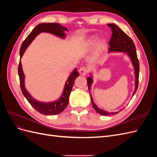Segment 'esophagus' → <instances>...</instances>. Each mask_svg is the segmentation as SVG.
Here are the masks:
<instances>
[{"mask_svg":"<svg viewBox=\"0 0 157 157\" xmlns=\"http://www.w3.org/2000/svg\"><path fill=\"white\" fill-rule=\"evenodd\" d=\"M88 72V69L86 67H82L81 68H80V69H79L80 74L82 75V76L86 75Z\"/></svg>","mask_w":157,"mask_h":157,"instance_id":"obj_1","label":"esophagus"}]
</instances>
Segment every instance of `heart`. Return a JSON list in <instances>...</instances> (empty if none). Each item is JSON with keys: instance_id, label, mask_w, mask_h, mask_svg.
<instances>
[{"instance_id": "1", "label": "heart", "mask_w": 157, "mask_h": 157, "mask_svg": "<svg viewBox=\"0 0 157 157\" xmlns=\"http://www.w3.org/2000/svg\"><path fill=\"white\" fill-rule=\"evenodd\" d=\"M97 39H98L97 36H93V37H92V39L89 40V42H88L89 45H91V46L94 45L95 43H96ZM103 46V44L102 43L101 44V46Z\"/></svg>"}]
</instances>
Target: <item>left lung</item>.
Returning <instances> with one entry per match:
<instances>
[{
    "label": "left lung",
    "instance_id": "1",
    "mask_svg": "<svg viewBox=\"0 0 157 157\" xmlns=\"http://www.w3.org/2000/svg\"><path fill=\"white\" fill-rule=\"evenodd\" d=\"M108 26L111 28L112 31V36L109 41V44L110 48H109V52H125V53L129 56L130 58L133 66L134 67V74H135V84L136 87L134 92L133 93V96L136 92V90L138 87V83H139V73H140V63L139 60L137 59V56L136 54V48L134 42L132 40L130 36H128L126 33L122 31L119 27L116 25L114 23H109ZM91 76L88 77L87 78V83L89 91H90V88H91L92 84L93 82L92 77ZM91 102L92 104V106L94 109L96 110L99 114L101 115H114V114H117L119 111L118 112H114V113H108L106 111H104L101 109H99L96 104L94 103L93 101V98L91 95Z\"/></svg>",
    "mask_w": 157,
    "mask_h": 157
}]
</instances>
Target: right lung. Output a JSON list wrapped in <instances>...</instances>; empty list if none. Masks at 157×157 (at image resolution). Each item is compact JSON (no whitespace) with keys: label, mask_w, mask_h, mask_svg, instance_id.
Wrapping results in <instances>:
<instances>
[{"label":"right lung","mask_w":157,"mask_h":157,"mask_svg":"<svg viewBox=\"0 0 157 157\" xmlns=\"http://www.w3.org/2000/svg\"><path fill=\"white\" fill-rule=\"evenodd\" d=\"M66 31H68L67 28L63 27L58 23H42L36 25L30 33V34L27 36L25 40L23 42L20 51V58H22L28 46L31 43V42L34 40L35 38L38 35L40 34V33H49L57 36L60 37L61 39H65L66 36ZM18 75L19 77H20V87L23 96L25 97L28 102L31 104L33 108L36 109L38 112L45 115H58V114L61 113L64 110L69 103V96L75 80L79 76V73L77 71V69H75L71 73L67 81H66L63 93L61 94L60 98L55 101L45 103L36 100L35 98H33L31 96L26 90L25 87V75L22 69L21 60L20 61V63L18 65Z\"/></svg>","instance_id":"1"}]
</instances>
